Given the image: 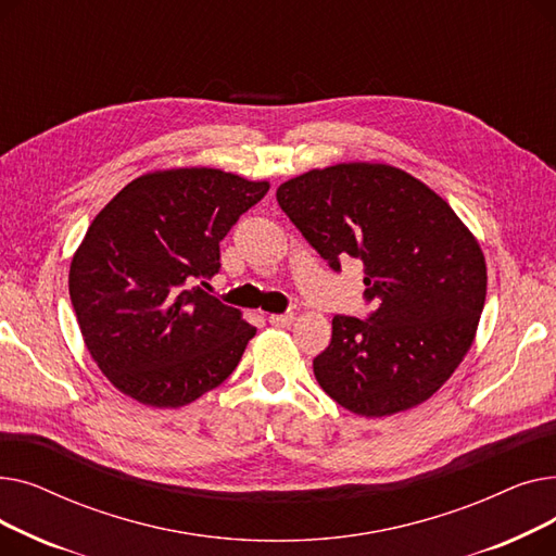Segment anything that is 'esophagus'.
Segmentation results:
<instances>
[{"mask_svg":"<svg viewBox=\"0 0 556 556\" xmlns=\"http://www.w3.org/2000/svg\"><path fill=\"white\" fill-rule=\"evenodd\" d=\"M268 319L275 327H290L295 323V313H273Z\"/></svg>","mask_w":556,"mask_h":556,"instance_id":"1","label":"esophagus"}]
</instances>
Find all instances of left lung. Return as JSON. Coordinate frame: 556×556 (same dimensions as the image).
I'll return each mask as SVG.
<instances>
[{
    "instance_id": "obj_1",
    "label": "left lung",
    "mask_w": 556,
    "mask_h": 556,
    "mask_svg": "<svg viewBox=\"0 0 556 556\" xmlns=\"http://www.w3.org/2000/svg\"><path fill=\"white\" fill-rule=\"evenodd\" d=\"M279 207L333 270L365 266L369 319L333 317L313 374L349 413H405L440 390L476 340L486 298L484 252L451 204L390 164L311 168L277 189Z\"/></svg>"
}]
</instances>
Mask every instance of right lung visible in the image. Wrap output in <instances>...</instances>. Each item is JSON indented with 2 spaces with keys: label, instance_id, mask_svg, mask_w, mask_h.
<instances>
[{
  "label": "right lung",
  "instance_id": "obj_1",
  "mask_svg": "<svg viewBox=\"0 0 556 556\" xmlns=\"http://www.w3.org/2000/svg\"><path fill=\"white\" fill-rule=\"evenodd\" d=\"M268 189L210 166L160 168L128 182L87 227L70 298L87 352L122 394L168 410L237 369L256 327L189 283L218 273V243Z\"/></svg>",
  "mask_w": 556,
  "mask_h": 556
}]
</instances>
